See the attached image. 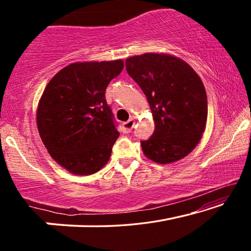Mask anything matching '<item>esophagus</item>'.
<instances>
[{
  "label": "esophagus",
  "instance_id": "esophagus-1",
  "mask_svg": "<svg viewBox=\"0 0 251 251\" xmlns=\"http://www.w3.org/2000/svg\"><path fill=\"white\" fill-rule=\"evenodd\" d=\"M134 126H135V121L133 120V118H130L129 121L123 123V131L126 134L130 133L131 129L134 128Z\"/></svg>",
  "mask_w": 251,
  "mask_h": 251
}]
</instances>
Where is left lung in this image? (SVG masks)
I'll return each instance as SVG.
<instances>
[{"instance_id":"1","label":"left lung","mask_w":251,"mask_h":251,"mask_svg":"<svg viewBox=\"0 0 251 251\" xmlns=\"http://www.w3.org/2000/svg\"><path fill=\"white\" fill-rule=\"evenodd\" d=\"M126 71L151 106L155 130L141 141L147 158L169 164L197 146L207 122V95L201 79L182 59L146 53L126 59Z\"/></svg>"}]
</instances>
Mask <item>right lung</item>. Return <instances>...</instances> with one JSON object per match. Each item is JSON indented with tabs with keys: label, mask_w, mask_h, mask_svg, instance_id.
I'll use <instances>...</instances> for the list:
<instances>
[{
	"label": "right lung",
	"mask_w": 251,
	"mask_h": 251,
	"mask_svg": "<svg viewBox=\"0 0 251 251\" xmlns=\"http://www.w3.org/2000/svg\"><path fill=\"white\" fill-rule=\"evenodd\" d=\"M123 69L122 59L73 63L45 87L37 128L52 158L69 172L91 175L108 161L120 133L105 91Z\"/></svg>",
	"instance_id": "obj_1"
}]
</instances>
